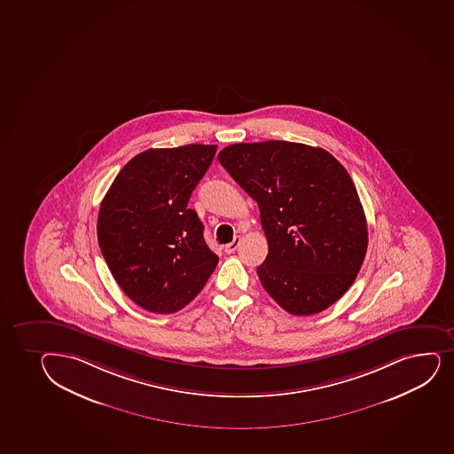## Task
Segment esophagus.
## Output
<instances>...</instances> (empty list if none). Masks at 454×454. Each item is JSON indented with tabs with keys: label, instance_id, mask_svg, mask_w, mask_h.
<instances>
[{
	"label": "esophagus",
	"instance_id": "1",
	"mask_svg": "<svg viewBox=\"0 0 454 454\" xmlns=\"http://www.w3.org/2000/svg\"><path fill=\"white\" fill-rule=\"evenodd\" d=\"M239 241H241V239L235 237V239H232V243L224 246V252H226V254H234L235 250L239 249Z\"/></svg>",
	"mask_w": 454,
	"mask_h": 454
}]
</instances>
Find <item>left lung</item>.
<instances>
[{
  "label": "left lung",
  "instance_id": "8db88e82",
  "mask_svg": "<svg viewBox=\"0 0 454 454\" xmlns=\"http://www.w3.org/2000/svg\"><path fill=\"white\" fill-rule=\"evenodd\" d=\"M220 165L258 202L269 254L259 280L297 317L322 312L351 288L367 250L356 185L336 157L298 142L234 144Z\"/></svg>",
  "mask_w": 454,
  "mask_h": 454
}]
</instances>
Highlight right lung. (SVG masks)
<instances>
[{"instance_id":"obj_1","label":"right lung","mask_w":454,"mask_h":454,"mask_svg":"<svg viewBox=\"0 0 454 454\" xmlns=\"http://www.w3.org/2000/svg\"><path fill=\"white\" fill-rule=\"evenodd\" d=\"M217 146L150 148L127 161L103 198L98 239L114 278L148 312L174 313L202 291L219 256L187 208Z\"/></svg>"}]
</instances>
